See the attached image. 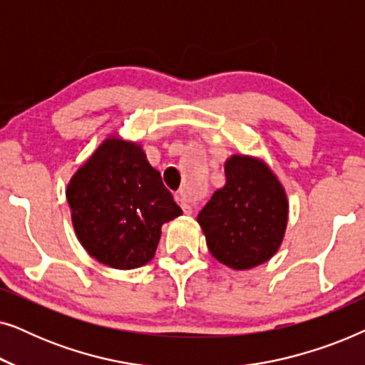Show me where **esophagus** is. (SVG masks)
I'll return each mask as SVG.
<instances>
[{
  "label": "esophagus",
  "instance_id": "1",
  "mask_svg": "<svg viewBox=\"0 0 365 365\" xmlns=\"http://www.w3.org/2000/svg\"><path fill=\"white\" fill-rule=\"evenodd\" d=\"M176 201L179 202V206H181L184 214H191V212H192V207L189 206V204L186 202V199H184V197L181 196V194H176Z\"/></svg>",
  "mask_w": 365,
  "mask_h": 365
}]
</instances>
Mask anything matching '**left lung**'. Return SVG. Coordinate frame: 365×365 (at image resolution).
<instances>
[{"label": "left lung", "mask_w": 365, "mask_h": 365, "mask_svg": "<svg viewBox=\"0 0 365 365\" xmlns=\"http://www.w3.org/2000/svg\"><path fill=\"white\" fill-rule=\"evenodd\" d=\"M226 186L197 216L209 252L232 269H251L271 259L287 224V197L269 168L232 156L224 166Z\"/></svg>", "instance_id": "1"}]
</instances>
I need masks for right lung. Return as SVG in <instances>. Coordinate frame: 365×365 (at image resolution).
Here are the masks:
<instances>
[{
  "label": "right lung",
  "instance_id": "right-lung-1",
  "mask_svg": "<svg viewBox=\"0 0 365 365\" xmlns=\"http://www.w3.org/2000/svg\"><path fill=\"white\" fill-rule=\"evenodd\" d=\"M66 197L79 242L116 269L151 261L161 226L182 214L143 149L121 139L98 148L73 176Z\"/></svg>",
  "mask_w": 365,
  "mask_h": 365
}]
</instances>
